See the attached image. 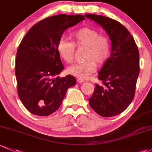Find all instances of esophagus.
Listing matches in <instances>:
<instances>
[{"label":"esophagus","mask_w":152,"mask_h":152,"mask_svg":"<svg viewBox=\"0 0 152 152\" xmlns=\"http://www.w3.org/2000/svg\"><path fill=\"white\" fill-rule=\"evenodd\" d=\"M85 81V80L82 79H77V82L78 83H84Z\"/></svg>","instance_id":"esophagus-1"}]
</instances>
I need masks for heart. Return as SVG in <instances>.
<instances>
[{"label": "heart", "mask_w": 152, "mask_h": 152, "mask_svg": "<svg viewBox=\"0 0 152 152\" xmlns=\"http://www.w3.org/2000/svg\"><path fill=\"white\" fill-rule=\"evenodd\" d=\"M73 42L61 38L58 42L57 49L60 56L67 63L74 60L76 46L86 48L83 62L75 63L68 68V73L79 77L86 79L95 71L96 64L102 66L111 56L112 45L108 37L99 34L97 30L89 27H83L72 34Z\"/></svg>", "instance_id": "heart-1"}]
</instances>
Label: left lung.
<instances>
[{"label": "left lung", "mask_w": 152, "mask_h": 152, "mask_svg": "<svg viewBox=\"0 0 152 152\" xmlns=\"http://www.w3.org/2000/svg\"><path fill=\"white\" fill-rule=\"evenodd\" d=\"M85 16L104 28L112 44L110 57L98 73L102 84H95L89 105L99 115L115 116L134 98L140 71L138 47L128 30L116 20L100 15Z\"/></svg>", "instance_id": "left-lung-1"}]
</instances>
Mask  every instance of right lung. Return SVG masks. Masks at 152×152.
Here are the masks:
<instances>
[{
    "mask_svg": "<svg viewBox=\"0 0 152 152\" xmlns=\"http://www.w3.org/2000/svg\"><path fill=\"white\" fill-rule=\"evenodd\" d=\"M82 20V15L48 17L34 24L20 43L15 68L18 94L32 114L48 116L56 112L68 88L76 84L71 75L56 77L63 70L57 45L63 31Z\"/></svg>",
    "mask_w": 152,
    "mask_h": 152,
    "instance_id": "1",
    "label": "right lung"
}]
</instances>
